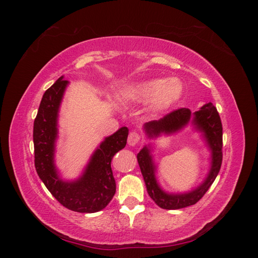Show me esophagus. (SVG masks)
<instances>
[{"label":"esophagus","mask_w":258,"mask_h":258,"mask_svg":"<svg viewBox=\"0 0 258 258\" xmlns=\"http://www.w3.org/2000/svg\"><path fill=\"white\" fill-rule=\"evenodd\" d=\"M140 140H141V137L139 136V134H137L136 131H132L128 137V144L130 146H135L140 142Z\"/></svg>","instance_id":"34e87169"}]
</instances>
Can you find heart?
<instances>
[{"instance_id": "b5f03b06", "label": "heart", "mask_w": 258, "mask_h": 258, "mask_svg": "<svg viewBox=\"0 0 258 258\" xmlns=\"http://www.w3.org/2000/svg\"><path fill=\"white\" fill-rule=\"evenodd\" d=\"M183 87L177 80L154 79L130 86L123 92V98L136 103L153 101L156 111L166 110L182 96Z\"/></svg>"}]
</instances>
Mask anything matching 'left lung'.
I'll return each mask as SVG.
<instances>
[{"instance_id":"left-lung-1","label":"left lung","mask_w":258,"mask_h":258,"mask_svg":"<svg viewBox=\"0 0 258 258\" xmlns=\"http://www.w3.org/2000/svg\"><path fill=\"white\" fill-rule=\"evenodd\" d=\"M191 112L188 108H177L168 113L159 120H153L145 124V131L150 138L158 137L160 134H172L186 126L190 120ZM192 123L204 132L207 143L212 152V166L206 181L190 192L171 195L163 191L155 178V166L150 154V148L144 146L137 155L146 189L155 204L166 210H177L192 206L205 196L220 172L223 160V127L221 117L212 103H207L198 112L194 113Z\"/></svg>"}]
</instances>
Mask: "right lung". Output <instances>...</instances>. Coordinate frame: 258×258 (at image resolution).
<instances>
[{
  "label": "right lung",
  "mask_w": 258,
  "mask_h": 258,
  "mask_svg": "<svg viewBox=\"0 0 258 258\" xmlns=\"http://www.w3.org/2000/svg\"><path fill=\"white\" fill-rule=\"evenodd\" d=\"M67 85L68 81L61 76L42 98L33 126L34 165L38 176L62 206L75 212L95 213L114 197L116 183L111 162L114 155L126 146L129 130L122 127L107 137L92 155L81 178L62 181L54 167L53 153L59 105Z\"/></svg>",
  "instance_id": "right-lung-1"
}]
</instances>
